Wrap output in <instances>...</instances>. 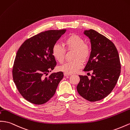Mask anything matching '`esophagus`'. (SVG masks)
I'll return each instance as SVG.
<instances>
[{"instance_id": "34e87169", "label": "esophagus", "mask_w": 130, "mask_h": 130, "mask_svg": "<svg viewBox=\"0 0 130 130\" xmlns=\"http://www.w3.org/2000/svg\"><path fill=\"white\" fill-rule=\"evenodd\" d=\"M64 75L65 76H69L70 75V74H66V73H64Z\"/></svg>"}]
</instances>
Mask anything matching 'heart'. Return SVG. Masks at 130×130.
I'll use <instances>...</instances> for the list:
<instances>
[{
    "label": "heart",
    "instance_id": "obj_1",
    "mask_svg": "<svg viewBox=\"0 0 130 130\" xmlns=\"http://www.w3.org/2000/svg\"><path fill=\"white\" fill-rule=\"evenodd\" d=\"M64 44L67 51L74 50L73 58L75 60L67 62L59 67V70L67 74H72L82 67L83 62L89 59L91 55V48L85 43L82 37L76 34H72L67 37ZM66 50L61 44L56 43L52 48V54L58 62L62 63L64 61ZM82 60H81V59Z\"/></svg>",
    "mask_w": 130,
    "mask_h": 130
}]
</instances>
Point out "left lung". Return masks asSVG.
Listing matches in <instances>:
<instances>
[{
    "mask_svg": "<svg viewBox=\"0 0 130 130\" xmlns=\"http://www.w3.org/2000/svg\"><path fill=\"white\" fill-rule=\"evenodd\" d=\"M84 33L91 44V55L84 71H91L92 75L91 79L79 75L76 89L84 99L95 102L107 97L116 85L121 72L120 58L115 45L106 37L93 29Z\"/></svg>",
    "mask_w": 130,
    "mask_h": 130,
    "instance_id": "8db88e82",
    "label": "left lung"
}]
</instances>
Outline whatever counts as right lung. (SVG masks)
I'll return each mask as SVG.
<instances>
[{
	"label": "right lung",
	"instance_id": "right-lung-1",
	"mask_svg": "<svg viewBox=\"0 0 130 130\" xmlns=\"http://www.w3.org/2000/svg\"><path fill=\"white\" fill-rule=\"evenodd\" d=\"M66 29L43 31L27 39L17 52L12 77L24 99L35 104L46 103L54 96L63 73L48 74L56 65L52 54L54 45Z\"/></svg>",
	"mask_w": 130,
	"mask_h": 130
}]
</instances>
